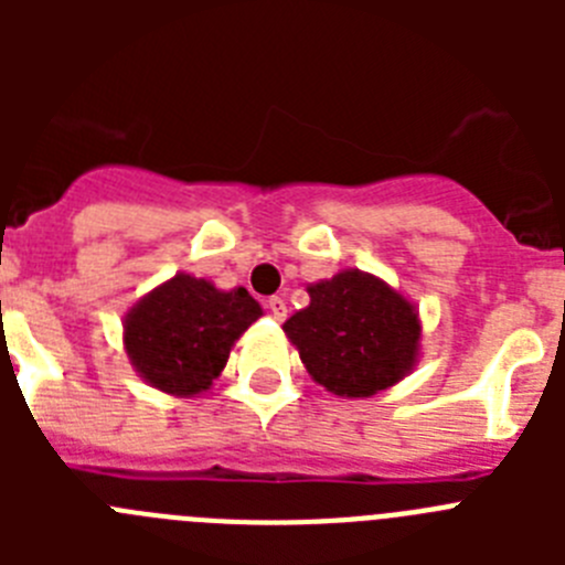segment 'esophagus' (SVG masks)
I'll return each instance as SVG.
<instances>
[{
  "label": "esophagus",
  "mask_w": 565,
  "mask_h": 565,
  "mask_svg": "<svg viewBox=\"0 0 565 565\" xmlns=\"http://www.w3.org/2000/svg\"><path fill=\"white\" fill-rule=\"evenodd\" d=\"M266 306H268V313H271V317L277 319V322H282V319H286V311H288L286 299H282V297H268Z\"/></svg>",
  "instance_id": "34e87169"
}]
</instances>
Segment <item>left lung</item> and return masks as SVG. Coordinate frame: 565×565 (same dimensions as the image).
I'll list each match as a JSON object with an SVG mask.
<instances>
[{
    "label": "left lung",
    "mask_w": 565,
    "mask_h": 565,
    "mask_svg": "<svg viewBox=\"0 0 565 565\" xmlns=\"http://www.w3.org/2000/svg\"><path fill=\"white\" fill-rule=\"evenodd\" d=\"M308 294L311 306L282 331L322 387L337 396H373L411 371L422 326L402 294L362 271L337 274Z\"/></svg>",
    "instance_id": "1"
}]
</instances>
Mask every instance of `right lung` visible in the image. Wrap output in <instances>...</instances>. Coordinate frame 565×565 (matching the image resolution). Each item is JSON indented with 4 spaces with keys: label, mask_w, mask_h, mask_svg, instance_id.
<instances>
[{
    "label": "right lung",
    "mask_w": 565,
    "mask_h": 565,
    "mask_svg": "<svg viewBox=\"0 0 565 565\" xmlns=\"http://www.w3.org/2000/svg\"><path fill=\"white\" fill-rule=\"evenodd\" d=\"M259 317L263 308L246 288L217 291L178 274L129 311L124 344L149 384L192 396L221 376L234 339Z\"/></svg>",
    "instance_id": "1"
}]
</instances>
